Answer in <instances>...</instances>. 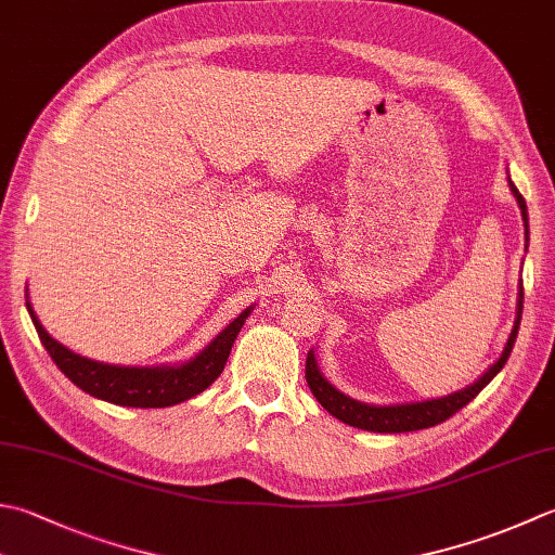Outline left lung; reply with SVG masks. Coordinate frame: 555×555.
<instances>
[{"mask_svg":"<svg viewBox=\"0 0 555 555\" xmlns=\"http://www.w3.org/2000/svg\"><path fill=\"white\" fill-rule=\"evenodd\" d=\"M509 190H513L515 199L519 204V209H522V221L525 228L527 225V204L525 197L519 194V190L515 188L513 182H509ZM522 302H525V288H519V300H517V320H515V327L509 332V339L505 344V351L503 356L498 358V361L488 367V373L476 379L472 387L462 389V392H454L450 397H442V399H430V401H418V404H397V406H371V404H363V401H356L351 397L341 395L339 389L332 387L327 379L322 377L318 361H314V353H308V361H306V379L310 385V392L314 395V399L320 401V404L330 411L332 416H336L344 423H349L353 428H363V430H373V433H409V430H423V428H433L438 426V423L448 421L450 416L457 414L460 409H464L469 401L481 392V389L491 383V379L503 371V365L507 363L509 353H513V346L517 339V330H519V320H522Z\"/></svg>","mask_w":555,"mask_h":555,"instance_id":"1","label":"left lung"}]
</instances>
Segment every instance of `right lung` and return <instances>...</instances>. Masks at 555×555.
Segmentation results:
<instances>
[{
  "label": "right lung",
  "mask_w": 555,
  "mask_h": 555,
  "mask_svg": "<svg viewBox=\"0 0 555 555\" xmlns=\"http://www.w3.org/2000/svg\"><path fill=\"white\" fill-rule=\"evenodd\" d=\"M26 308L54 365H57L76 387L83 389L86 395L111 401V404L137 409L172 406L204 392V389L223 373V365L228 361V353L233 349L235 336L241 332L245 318L249 314L247 308L241 318H235L199 356H194L188 363L163 367H122L98 363L91 361V358H83L69 351L67 346L57 344L46 330H42V324L36 318V312H33L28 300Z\"/></svg>",
  "instance_id": "right-lung-1"
}]
</instances>
